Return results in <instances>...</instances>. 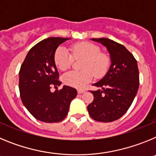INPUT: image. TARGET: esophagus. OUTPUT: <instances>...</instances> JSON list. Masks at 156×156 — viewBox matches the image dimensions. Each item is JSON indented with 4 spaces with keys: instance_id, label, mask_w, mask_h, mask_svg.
Segmentation results:
<instances>
[{
    "instance_id": "obj_1",
    "label": "esophagus",
    "mask_w": 156,
    "mask_h": 156,
    "mask_svg": "<svg viewBox=\"0 0 156 156\" xmlns=\"http://www.w3.org/2000/svg\"><path fill=\"white\" fill-rule=\"evenodd\" d=\"M77 91H78V94H83V93H84L85 90L84 89H78Z\"/></svg>"
}]
</instances>
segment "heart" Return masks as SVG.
<instances>
[{"instance_id": "heart-1", "label": "heart", "mask_w": 156, "mask_h": 156, "mask_svg": "<svg viewBox=\"0 0 156 156\" xmlns=\"http://www.w3.org/2000/svg\"><path fill=\"white\" fill-rule=\"evenodd\" d=\"M70 54L64 47H59L55 54V63L58 69L66 71L71 67L73 59H83L80 72H69L62 77L66 85L76 88L83 87L93 80L104 76L108 69L110 59L100 48L90 42H80L72 45Z\"/></svg>"}]
</instances>
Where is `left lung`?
<instances>
[{"mask_svg":"<svg viewBox=\"0 0 156 156\" xmlns=\"http://www.w3.org/2000/svg\"><path fill=\"white\" fill-rule=\"evenodd\" d=\"M108 49L112 64L104 78L93 84L99 87L90 90L94 101L87 110L92 119L98 122L117 120L131 105L139 87L137 60L122 44L108 38H93Z\"/></svg>","mask_w":156,"mask_h":156,"instance_id":"left-lung-1","label":"left lung"}]
</instances>
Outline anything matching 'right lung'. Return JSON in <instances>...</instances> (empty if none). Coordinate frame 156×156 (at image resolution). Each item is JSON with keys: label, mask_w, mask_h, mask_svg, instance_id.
Here are the masks:
<instances>
[{"label": "right lung", "mask_w": 156, "mask_h": 156, "mask_svg": "<svg viewBox=\"0 0 156 156\" xmlns=\"http://www.w3.org/2000/svg\"><path fill=\"white\" fill-rule=\"evenodd\" d=\"M69 40L49 37L37 43L29 51L19 70V87L25 107L32 115L45 122H58L68 114L75 98V88L64 86L52 93L51 88L61 84L55 63V53L59 45Z\"/></svg>", "instance_id": "right-lung-1"}]
</instances>
